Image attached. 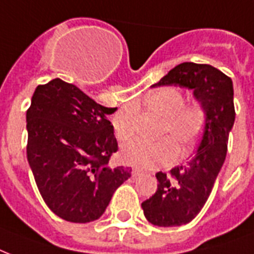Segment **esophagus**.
<instances>
[{"mask_svg": "<svg viewBox=\"0 0 254 254\" xmlns=\"http://www.w3.org/2000/svg\"><path fill=\"white\" fill-rule=\"evenodd\" d=\"M141 174H143V171L139 170V168H132V171H131V175H132V178H139Z\"/></svg>", "mask_w": 254, "mask_h": 254, "instance_id": "esophagus-1", "label": "esophagus"}]
</instances>
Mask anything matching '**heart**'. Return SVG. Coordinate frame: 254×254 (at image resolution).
<instances>
[{
  "instance_id": "1",
  "label": "heart",
  "mask_w": 254,
  "mask_h": 254,
  "mask_svg": "<svg viewBox=\"0 0 254 254\" xmlns=\"http://www.w3.org/2000/svg\"><path fill=\"white\" fill-rule=\"evenodd\" d=\"M145 105L159 115L166 118L163 135H170L184 151L190 149L197 140L204 125V110L200 105H184L186 99L180 90L162 87L145 96ZM133 110L131 107L118 111L113 118V127L121 140L132 135ZM170 137L159 141L133 139L122 145V160L140 168H155L174 163L179 156V149Z\"/></svg>"
}]
</instances>
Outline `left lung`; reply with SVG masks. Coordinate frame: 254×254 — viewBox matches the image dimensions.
Here are the masks:
<instances>
[{
	"instance_id": "8db88e82",
	"label": "left lung",
	"mask_w": 254,
	"mask_h": 254,
	"mask_svg": "<svg viewBox=\"0 0 254 254\" xmlns=\"http://www.w3.org/2000/svg\"><path fill=\"white\" fill-rule=\"evenodd\" d=\"M179 86L193 91L204 110L197 151L187 166L175 167L171 175L158 172V190L141 202L145 219L158 227H180L201 211L215 186L225 156L228 136L235 125L233 83L211 64L184 62L168 71L154 87Z\"/></svg>"
}]
</instances>
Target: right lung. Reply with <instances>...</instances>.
Instances as JSON below:
<instances>
[{
    "mask_svg": "<svg viewBox=\"0 0 254 254\" xmlns=\"http://www.w3.org/2000/svg\"><path fill=\"white\" fill-rule=\"evenodd\" d=\"M115 111L60 78L35 88L26 113L27 162L39 193L61 219L98 220L131 176L129 167L109 166L118 141L107 118Z\"/></svg>",
    "mask_w": 254,
    "mask_h": 254,
    "instance_id": "right-lung-1",
    "label": "right lung"
}]
</instances>
